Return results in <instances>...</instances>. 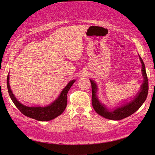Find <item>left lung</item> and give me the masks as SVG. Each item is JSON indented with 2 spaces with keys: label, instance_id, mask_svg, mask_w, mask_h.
I'll return each instance as SVG.
<instances>
[{
  "label": "left lung",
  "instance_id": "1",
  "mask_svg": "<svg viewBox=\"0 0 155 155\" xmlns=\"http://www.w3.org/2000/svg\"><path fill=\"white\" fill-rule=\"evenodd\" d=\"M140 59L142 63V72L144 78V82L141 85V91L139 92V94H137L134 99L131 102L123 105H121L120 107H119L116 109L109 110L105 107V105L102 104L99 101L96 95L97 89V85L94 81L91 80V83L92 85V104L94 110L97 114H99L101 116L108 119L119 120L132 115L133 114H134L140 108L142 104L146 99V97H147L148 95V80L145 70L144 64L140 56Z\"/></svg>",
  "mask_w": 155,
  "mask_h": 155
}]
</instances>
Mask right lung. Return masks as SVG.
Wrapping results in <instances>:
<instances>
[{"label": "right lung", "mask_w": 155, "mask_h": 155, "mask_svg": "<svg viewBox=\"0 0 155 155\" xmlns=\"http://www.w3.org/2000/svg\"><path fill=\"white\" fill-rule=\"evenodd\" d=\"M9 75L7 78V86L9 96L13 103L24 116L39 121H48L54 119L63 112L67 105V94L75 80H71L64 88L60 96L53 103L46 107H28L21 104L12 94L9 83Z\"/></svg>", "instance_id": "right-lung-1"}]
</instances>
